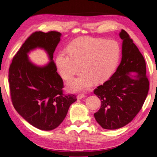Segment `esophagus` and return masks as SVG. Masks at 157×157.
I'll return each mask as SVG.
<instances>
[{"mask_svg": "<svg viewBox=\"0 0 157 157\" xmlns=\"http://www.w3.org/2000/svg\"><path fill=\"white\" fill-rule=\"evenodd\" d=\"M85 97H86V95H85V94H78V96H77V98L78 99H80L84 98H85Z\"/></svg>", "mask_w": 157, "mask_h": 157, "instance_id": "esophagus-1", "label": "esophagus"}]
</instances>
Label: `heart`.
Here are the masks:
<instances>
[{"label":"heart","mask_w":157,"mask_h":157,"mask_svg":"<svg viewBox=\"0 0 157 157\" xmlns=\"http://www.w3.org/2000/svg\"><path fill=\"white\" fill-rule=\"evenodd\" d=\"M120 57L121 48L117 42L84 37L70 44L67 50L59 52L56 65L61 77L66 80L72 78L82 69L83 73L69 81L67 87L71 91H84L95 81L102 82L110 78Z\"/></svg>","instance_id":"1"}]
</instances>
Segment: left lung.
Wrapping results in <instances>:
<instances>
[{
  "instance_id": "obj_1",
  "label": "left lung",
  "mask_w": 157,
  "mask_h": 157,
  "mask_svg": "<svg viewBox=\"0 0 157 157\" xmlns=\"http://www.w3.org/2000/svg\"><path fill=\"white\" fill-rule=\"evenodd\" d=\"M119 36L122 40L121 63L110 78L94 92L101 102L94 117L107 130L122 128L134 119L144 105L149 87L144 56L124 30H121Z\"/></svg>"
}]
</instances>
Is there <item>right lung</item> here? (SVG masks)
<instances>
[{
  "instance_id": "obj_1",
  "label": "right lung",
  "mask_w": 157,
  "mask_h": 157,
  "mask_svg": "<svg viewBox=\"0 0 157 157\" xmlns=\"http://www.w3.org/2000/svg\"><path fill=\"white\" fill-rule=\"evenodd\" d=\"M59 32H35L23 44L13 57L9 69L8 80L13 105L16 111L34 127L52 130L67 115L74 95H64L63 80L57 73L54 53L61 40ZM43 49L50 59L42 66L33 64L28 54Z\"/></svg>"
}]
</instances>
